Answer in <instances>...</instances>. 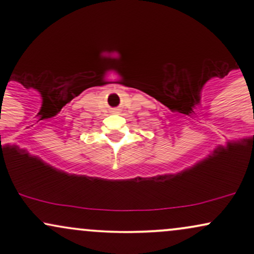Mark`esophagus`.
Masks as SVG:
<instances>
[{"label":"esophagus","instance_id":"esophagus-1","mask_svg":"<svg viewBox=\"0 0 254 254\" xmlns=\"http://www.w3.org/2000/svg\"><path fill=\"white\" fill-rule=\"evenodd\" d=\"M112 112H113V113H118V112H119V109H113Z\"/></svg>","mask_w":254,"mask_h":254}]
</instances>
